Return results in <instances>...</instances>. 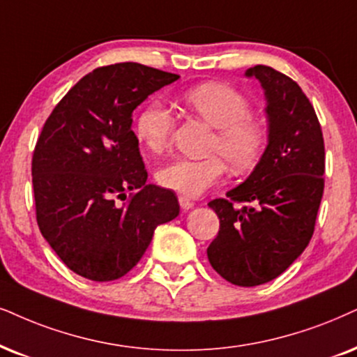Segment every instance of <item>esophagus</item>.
<instances>
[{
  "label": "esophagus",
  "mask_w": 357,
  "mask_h": 357,
  "mask_svg": "<svg viewBox=\"0 0 357 357\" xmlns=\"http://www.w3.org/2000/svg\"><path fill=\"white\" fill-rule=\"evenodd\" d=\"M179 206H181V209H183V211H191L192 207H194V202H192V201H189L188 197L179 196Z\"/></svg>",
  "instance_id": "34e87169"
}]
</instances>
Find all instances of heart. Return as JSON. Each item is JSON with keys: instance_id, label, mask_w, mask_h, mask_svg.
Wrapping results in <instances>:
<instances>
[{"instance_id": "1", "label": "heart", "mask_w": 357, "mask_h": 357, "mask_svg": "<svg viewBox=\"0 0 357 357\" xmlns=\"http://www.w3.org/2000/svg\"><path fill=\"white\" fill-rule=\"evenodd\" d=\"M181 102L189 110L215 128L204 160L173 158L156 171L160 186L183 196L196 197L218 184L225 174V161L236 173L254 168L265 148V130L250 116L249 98L222 82H204L188 89ZM173 116L161 102L153 100L139 110L135 120V135L139 145L150 153L163 151L168 145Z\"/></svg>"}]
</instances>
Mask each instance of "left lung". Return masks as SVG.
<instances>
[{
    "instance_id": "8db88e82",
    "label": "left lung",
    "mask_w": 357,
    "mask_h": 357,
    "mask_svg": "<svg viewBox=\"0 0 357 357\" xmlns=\"http://www.w3.org/2000/svg\"><path fill=\"white\" fill-rule=\"evenodd\" d=\"M245 75L264 89L268 145L245 181L209 202L220 225L207 259L227 282L257 287L285 272L311 241L324 189V142L295 80L268 66Z\"/></svg>"
}]
</instances>
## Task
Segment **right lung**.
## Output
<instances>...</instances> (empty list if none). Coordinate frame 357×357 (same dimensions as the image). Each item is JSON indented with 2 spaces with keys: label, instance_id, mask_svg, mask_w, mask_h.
<instances>
[{
  "label": "right lung",
  "instance_id": "1",
  "mask_svg": "<svg viewBox=\"0 0 357 357\" xmlns=\"http://www.w3.org/2000/svg\"><path fill=\"white\" fill-rule=\"evenodd\" d=\"M178 79L137 62L98 67L66 93L43 126L33 155L36 219L59 259L80 277H123L158 225L179 214L173 191L146 184L132 130L135 108Z\"/></svg>",
  "mask_w": 357,
  "mask_h": 357
}]
</instances>
